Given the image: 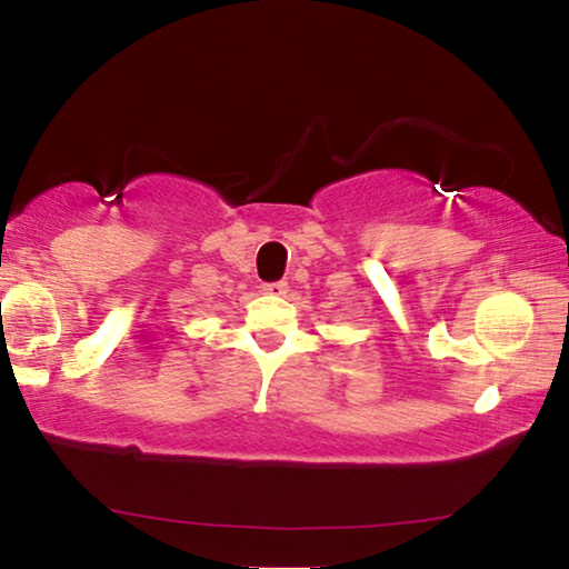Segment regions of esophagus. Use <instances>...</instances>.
Returning a JSON list of instances; mask_svg holds the SVG:
<instances>
[{"label":"esophagus","mask_w":569,"mask_h":569,"mask_svg":"<svg viewBox=\"0 0 569 569\" xmlns=\"http://www.w3.org/2000/svg\"><path fill=\"white\" fill-rule=\"evenodd\" d=\"M264 293H272V297H283L289 291V283L286 280H270V283H262Z\"/></svg>","instance_id":"1"}]
</instances>
